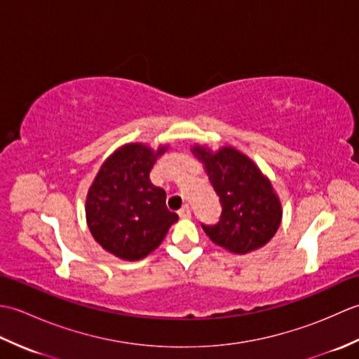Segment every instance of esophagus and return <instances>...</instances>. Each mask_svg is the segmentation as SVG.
Here are the masks:
<instances>
[{
  "instance_id": "1",
  "label": "esophagus",
  "mask_w": 359,
  "mask_h": 359,
  "mask_svg": "<svg viewBox=\"0 0 359 359\" xmlns=\"http://www.w3.org/2000/svg\"><path fill=\"white\" fill-rule=\"evenodd\" d=\"M179 216H180L182 219L191 217V208H189L188 205H184V207H182V208L179 210Z\"/></svg>"
}]
</instances>
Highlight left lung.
I'll return each mask as SVG.
<instances>
[{
  "mask_svg": "<svg viewBox=\"0 0 359 359\" xmlns=\"http://www.w3.org/2000/svg\"><path fill=\"white\" fill-rule=\"evenodd\" d=\"M193 154L203 163L222 205L216 225H202L208 238L231 253L245 255L264 247L280 225L278 194L251 158L231 147L212 152L196 144Z\"/></svg>",
  "mask_w": 359,
  "mask_h": 359,
  "instance_id": "1",
  "label": "left lung"
}]
</instances>
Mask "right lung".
Returning a JSON list of instances; mask_svg holds the SVG:
<instances>
[{
	"instance_id": "1",
	"label": "right lung",
	"mask_w": 359,
	"mask_h": 359,
	"mask_svg": "<svg viewBox=\"0 0 359 359\" xmlns=\"http://www.w3.org/2000/svg\"><path fill=\"white\" fill-rule=\"evenodd\" d=\"M143 143H128L104 160L86 197L90 234L108 253L139 261L154 251L179 216L166 208L165 189L151 184L158 156Z\"/></svg>"
}]
</instances>
